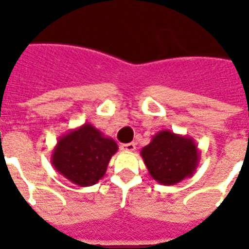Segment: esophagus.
I'll list each match as a JSON object with an SVG mask.
<instances>
[{
    "label": "esophagus",
    "mask_w": 249,
    "mask_h": 249,
    "mask_svg": "<svg viewBox=\"0 0 249 249\" xmlns=\"http://www.w3.org/2000/svg\"><path fill=\"white\" fill-rule=\"evenodd\" d=\"M121 150L124 151H134L136 150V143L134 142H130V143H125L121 146Z\"/></svg>",
    "instance_id": "1"
}]
</instances>
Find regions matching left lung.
<instances>
[{
  "label": "left lung",
  "instance_id": "left-lung-1",
  "mask_svg": "<svg viewBox=\"0 0 249 249\" xmlns=\"http://www.w3.org/2000/svg\"><path fill=\"white\" fill-rule=\"evenodd\" d=\"M141 156L150 176L165 186L193 177L200 160L194 138L168 129L156 133L151 142L141 150Z\"/></svg>",
  "mask_w": 249,
  "mask_h": 249
}]
</instances>
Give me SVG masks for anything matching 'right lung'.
<instances>
[{
  "instance_id": "obj_1",
  "label": "right lung",
  "mask_w": 249,
  "mask_h": 249,
  "mask_svg": "<svg viewBox=\"0 0 249 249\" xmlns=\"http://www.w3.org/2000/svg\"><path fill=\"white\" fill-rule=\"evenodd\" d=\"M117 143L89 123L58 138L52 164L64 178L81 187L95 185L105 176Z\"/></svg>"
}]
</instances>
